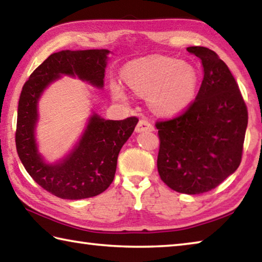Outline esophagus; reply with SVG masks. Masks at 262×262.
Here are the masks:
<instances>
[{"label": "esophagus", "mask_w": 262, "mask_h": 262, "mask_svg": "<svg viewBox=\"0 0 262 262\" xmlns=\"http://www.w3.org/2000/svg\"><path fill=\"white\" fill-rule=\"evenodd\" d=\"M135 130L137 133L148 132V130L150 132V130H154V126L148 120H145V119H142V120H140L139 123H137V125H136Z\"/></svg>", "instance_id": "1"}]
</instances>
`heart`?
<instances>
[{
  "mask_svg": "<svg viewBox=\"0 0 262 262\" xmlns=\"http://www.w3.org/2000/svg\"><path fill=\"white\" fill-rule=\"evenodd\" d=\"M122 79L136 94L148 96L151 108L164 115L187 108L196 94V70L168 56L155 55L132 61L123 68ZM111 90L117 100L128 99L126 90L119 83H112Z\"/></svg>",
  "mask_w": 262,
  "mask_h": 262,
  "instance_id": "b5f03b06",
  "label": "heart"
}]
</instances>
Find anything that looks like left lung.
Returning <instances> with one entry per match:
<instances>
[{"mask_svg":"<svg viewBox=\"0 0 262 262\" xmlns=\"http://www.w3.org/2000/svg\"><path fill=\"white\" fill-rule=\"evenodd\" d=\"M187 51L202 61L205 75L192 104L155 125L159 137L157 168L171 189L201 194L217 187L241 165L248 113L224 61L207 47Z\"/></svg>","mask_w":262,"mask_h":262,"instance_id":"1","label":"left lung"}]
</instances>
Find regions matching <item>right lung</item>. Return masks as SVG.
<instances>
[{
	"instance_id": "add662e5",
	"label": "right lung",
	"mask_w": 262,
	"mask_h": 262,
	"mask_svg": "<svg viewBox=\"0 0 262 262\" xmlns=\"http://www.w3.org/2000/svg\"><path fill=\"white\" fill-rule=\"evenodd\" d=\"M107 54V50L54 53L30 75L21 89L15 135L17 154L35 183L57 198L79 200L107 189L114 179L118 155L139 121L136 117L105 120L94 114L77 147L61 163L50 165L38 154L34 127L43 89L62 74L77 75L103 88Z\"/></svg>"
}]
</instances>
